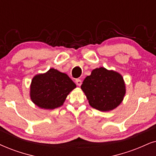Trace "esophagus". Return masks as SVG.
I'll return each mask as SVG.
<instances>
[{
	"instance_id": "obj_1",
	"label": "esophagus",
	"mask_w": 156,
	"mask_h": 156,
	"mask_svg": "<svg viewBox=\"0 0 156 156\" xmlns=\"http://www.w3.org/2000/svg\"><path fill=\"white\" fill-rule=\"evenodd\" d=\"M76 84L78 85V86H79L82 84L81 80H80V79H76Z\"/></svg>"
}]
</instances>
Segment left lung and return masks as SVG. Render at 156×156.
Here are the masks:
<instances>
[{
  "label": "left lung",
  "mask_w": 156,
  "mask_h": 156,
  "mask_svg": "<svg viewBox=\"0 0 156 156\" xmlns=\"http://www.w3.org/2000/svg\"><path fill=\"white\" fill-rule=\"evenodd\" d=\"M81 89L94 109L109 112L117 108L125 95V84L119 73L96 68L85 78Z\"/></svg>",
  "instance_id": "obj_1"
}]
</instances>
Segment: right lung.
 Instances as JSON below:
<instances>
[{
    "label": "right lung",
    "instance_id": "add662e5",
    "mask_svg": "<svg viewBox=\"0 0 156 156\" xmlns=\"http://www.w3.org/2000/svg\"><path fill=\"white\" fill-rule=\"evenodd\" d=\"M76 85L63 73L51 68L35 76L31 80L30 97L33 103L44 109H54L63 104Z\"/></svg>",
    "mask_w": 156,
    "mask_h": 156
}]
</instances>
